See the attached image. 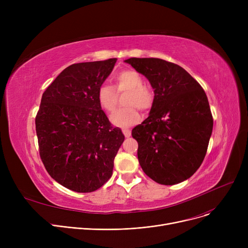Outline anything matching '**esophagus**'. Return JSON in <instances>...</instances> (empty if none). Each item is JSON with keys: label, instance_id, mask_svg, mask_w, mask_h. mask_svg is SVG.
<instances>
[{"label": "esophagus", "instance_id": "obj_1", "mask_svg": "<svg viewBox=\"0 0 248 248\" xmlns=\"http://www.w3.org/2000/svg\"><path fill=\"white\" fill-rule=\"evenodd\" d=\"M123 133H124V135L125 138L131 137V135H132L131 131H129V129H126V128H124V129H123Z\"/></svg>", "mask_w": 248, "mask_h": 248}]
</instances>
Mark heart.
Instances as JSON below:
<instances>
[{
    "instance_id": "heart-1",
    "label": "heart",
    "mask_w": 248,
    "mask_h": 248,
    "mask_svg": "<svg viewBox=\"0 0 248 248\" xmlns=\"http://www.w3.org/2000/svg\"><path fill=\"white\" fill-rule=\"evenodd\" d=\"M113 80L114 88L106 83L98 86L96 99L99 107L104 111L112 112L115 109L119 94L126 93L124 97V104L126 107L117 109L110 120L113 124L121 127L135 125L140 120L139 109L148 111L152 108L155 101L154 90L150 85L144 83L142 76L134 69L120 71Z\"/></svg>"
}]
</instances>
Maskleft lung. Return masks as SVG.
I'll return each mask as SVG.
<instances>
[{
  "label": "left lung",
  "mask_w": 248,
  "mask_h": 248,
  "mask_svg": "<svg viewBox=\"0 0 248 248\" xmlns=\"http://www.w3.org/2000/svg\"><path fill=\"white\" fill-rule=\"evenodd\" d=\"M155 93L150 115L135 126L138 159L147 176L162 185L190 178L201 166L212 134L213 117L198 81L179 65L159 58H129Z\"/></svg>",
  "instance_id": "1"
}]
</instances>
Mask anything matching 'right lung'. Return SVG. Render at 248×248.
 <instances>
[{
  "label": "right lung",
  "instance_id": "obj_1",
  "mask_svg": "<svg viewBox=\"0 0 248 248\" xmlns=\"http://www.w3.org/2000/svg\"><path fill=\"white\" fill-rule=\"evenodd\" d=\"M116 58L75 63L44 91L35 124L39 154L48 174L65 188L93 192L112 175L124 140L99 107L96 91Z\"/></svg>",
  "mask_w": 248,
  "mask_h": 248
}]
</instances>
